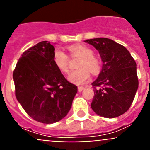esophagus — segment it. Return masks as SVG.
I'll return each instance as SVG.
<instances>
[{
    "instance_id": "obj_1",
    "label": "esophagus",
    "mask_w": 150,
    "mask_h": 150,
    "mask_svg": "<svg viewBox=\"0 0 150 150\" xmlns=\"http://www.w3.org/2000/svg\"><path fill=\"white\" fill-rule=\"evenodd\" d=\"M84 87L83 86H78V91H82L83 89H84Z\"/></svg>"
}]
</instances>
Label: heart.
Returning <instances> with one entry per match:
<instances>
[{
  "instance_id": "obj_1",
  "label": "heart",
  "mask_w": 150,
  "mask_h": 150,
  "mask_svg": "<svg viewBox=\"0 0 150 150\" xmlns=\"http://www.w3.org/2000/svg\"><path fill=\"white\" fill-rule=\"evenodd\" d=\"M67 50L72 56L80 57L77 64L79 68L70 73L67 76L71 83L76 85L84 84L90 79L89 71L93 74L100 71V60L94 55L93 50L88 46L83 44H74L69 46ZM53 63L61 72H68V57L60 49H55L54 51Z\"/></svg>"
}]
</instances>
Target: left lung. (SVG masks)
<instances>
[{"instance_id":"obj_1","label":"left lung","mask_w":150,"mask_h":150,"mask_svg":"<svg viewBox=\"0 0 150 150\" xmlns=\"http://www.w3.org/2000/svg\"><path fill=\"white\" fill-rule=\"evenodd\" d=\"M85 42L99 52L103 62L101 71L91 83L95 91L91 109L109 119L121 116L129 109L138 88L136 62L125 46L112 40L100 38Z\"/></svg>"}]
</instances>
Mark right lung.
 <instances>
[{"instance_id": "1", "label": "right lung", "mask_w": 150, "mask_h": 150, "mask_svg": "<svg viewBox=\"0 0 150 150\" xmlns=\"http://www.w3.org/2000/svg\"><path fill=\"white\" fill-rule=\"evenodd\" d=\"M55 47L42 41L22 53L13 71L16 97L33 120L45 124L68 113L77 87L53 63Z\"/></svg>"}]
</instances>
